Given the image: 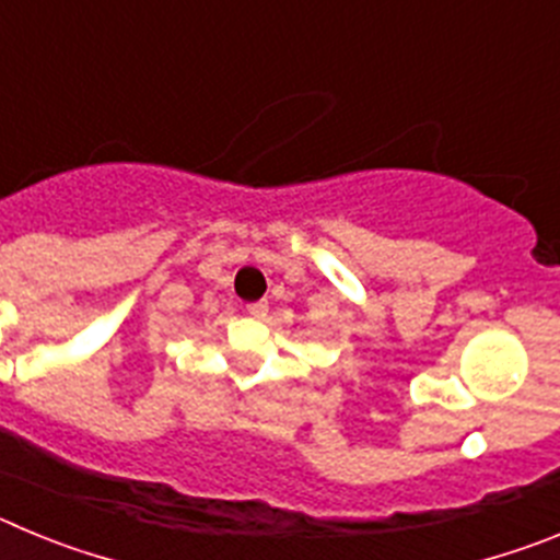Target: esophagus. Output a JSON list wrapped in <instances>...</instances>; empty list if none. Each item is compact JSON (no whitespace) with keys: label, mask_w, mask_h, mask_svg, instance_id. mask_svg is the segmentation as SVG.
<instances>
[{"label":"esophagus","mask_w":560,"mask_h":560,"mask_svg":"<svg viewBox=\"0 0 560 560\" xmlns=\"http://www.w3.org/2000/svg\"><path fill=\"white\" fill-rule=\"evenodd\" d=\"M246 311H249L252 316H257V319H264V316L269 314V303H266V300H260V303H249L246 305Z\"/></svg>","instance_id":"34e87169"}]
</instances>
